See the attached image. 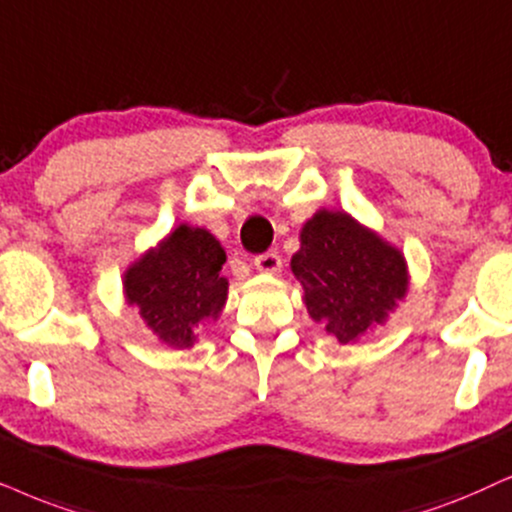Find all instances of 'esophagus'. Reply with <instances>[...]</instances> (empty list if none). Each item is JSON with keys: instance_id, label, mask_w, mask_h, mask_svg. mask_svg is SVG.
Here are the masks:
<instances>
[{"instance_id": "1", "label": "esophagus", "mask_w": 512, "mask_h": 512, "mask_svg": "<svg viewBox=\"0 0 512 512\" xmlns=\"http://www.w3.org/2000/svg\"><path fill=\"white\" fill-rule=\"evenodd\" d=\"M252 264H255V269L262 271V274H276V271L281 269V257H278V252H264V255H257Z\"/></svg>"}]
</instances>
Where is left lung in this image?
I'll list each match as a JSON object with an SVG mask.
<instances>
[{
	"label": "left lung",
	"instance_id": "left-lung-1",
	"mask_svg": "<svg viewBox=\"0 0 512 512\" xmlns=\"http://www.w3.org/2000/svg\"><path fill=\"white\" fill-rule=\"evenodd\" d=\"M290 269L309 316L342 345L383 326L409 293L404 252L342 210H316L304 222Z\"/></svg>",
	"mask_w": 512,
	"mask_h": 512
}]
</instances>
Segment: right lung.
<instances>
[{
    "instance_id": "add662e5",
    "label": "right lung",
    "mask_w": 512,
    "mask_h": 512,
    "mask_svg": "<svg viewBox=\"0 0 512 512\" xmlns=\"http://www.w3.org/2000/svg\"><path fill=\"white\" fill-rule=\"evenodd\" d=\"M224 262L226 252L208 229L179 224L129 264L122 276L125 300L160 342L189 349L196 328L217 321L229 297Z\"/></svg>"
}]
</instances>
